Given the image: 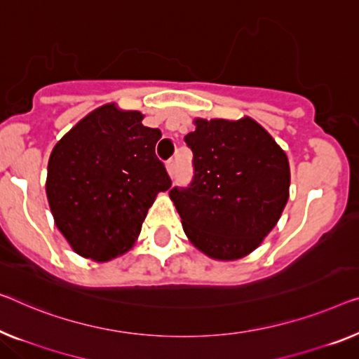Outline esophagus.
Masks as SVG:
<instances>
[{
  "instance_id": "obj_1",
  "label": "esophagus",
  "mask_w": 359,
  "mask_h": 359,
  "mask_svg": "<svg viewBox=\"0 0 359 359\" xmlns=\"http://www.w3.org/2000/svg\"><path fill=\"white\" fill-rule=\"evenodd\" d=\"M165 169H168V172L172 175L175 172V159L170 158L168 163H165Z\"/></svg>"
}]
</instances>
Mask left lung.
<instances>
[{
  "instance_id": "1",
  "label": "left lung",
  "mask_w": 359,
  "mask_h": 359,
  "mask_svg": "<svg viewBox=\"0 0 359 359\" xmlns=\"http://www.w3.org/2000/svg\"><path fill=\"white\" fill-rule=\"evenodd\" d=\"M185 137L194 151L189 189L169 191L191 243L233 261L263 243L288 200L290 165L271 133L251 117L198 119Z\"/></svg>"
}]
</instances>
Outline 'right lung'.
<instances>
[{"mask_svg":"<svg viewBox=\"0 0 359 359\" xmlns=\"http://www.w3.org/2000/svg\"><path fill=\"white\" fill-rule=\"evenodd\" d=\"M140 111L108 103L53 148L46 196L56 227L83 258L104 263L132 248L149 206L170 179L154 148L161 132Z\"/></svg>","mask_w":359,"mask_h":359,"instance_id":"add662e5","label":"right lung"}]
</instances>
